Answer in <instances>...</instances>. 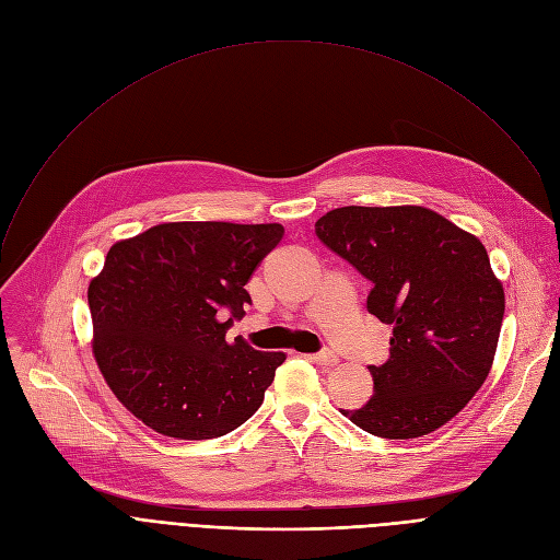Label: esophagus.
<instances>
[{"mask_svg":"<svg viewBox=\"0 0 560 560\" xmlns=\"http://www.w3.org/2000/svg\"><path fill=\"white\" fill-rule=\"evenodd\" d=\"M308 359H311L313 363H317V365H325V368H334V365L338 363V357L334 354V351H329V349L315 351V354H311Z\"/></svg>","mask_w":560,"mask_h":560,"instance_id":"esophagus-1","label":"esophagus"}]
</instances>
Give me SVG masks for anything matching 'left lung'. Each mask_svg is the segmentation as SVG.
<instances>
[{
	"label": "left lung",
	"mask_w": 560,
	"mask_h": 560,
	"mask_svg": "<svg viewBox=\"0 0 560 560\" xmlns=\"http://www.w3.org/2000/svg\"><path fill=\"white\" fill-rule=\"evenodd\" d=\"M315 235L372 283L368 311L393 325L390 359L368 365L374 395L340 413L390 440L450 422L483 386L504 319L486 247L422 206H342Z\"/></svg>",
	"instance_id": "8db88e82"
}]
</instances>
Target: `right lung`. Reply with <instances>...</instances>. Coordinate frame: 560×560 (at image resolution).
Segmentation results:
<instances>
[{"label": "right lung", "instance_id": "1", "mask_svg": "<svg viewBox=\"0 0 560 560\" xmlns=\"http://www.w3.org/2000/svg\"><path fill=\"white\" fill-rule=\"evenodd\" d=\"M281 224L170 222L115 243L88 288L93 351L113 395L156 433L220 438L247 422L285 361L226 340Z\"/></svg>", "mask_w": 560, "mask_h": 560}]
</instances>
